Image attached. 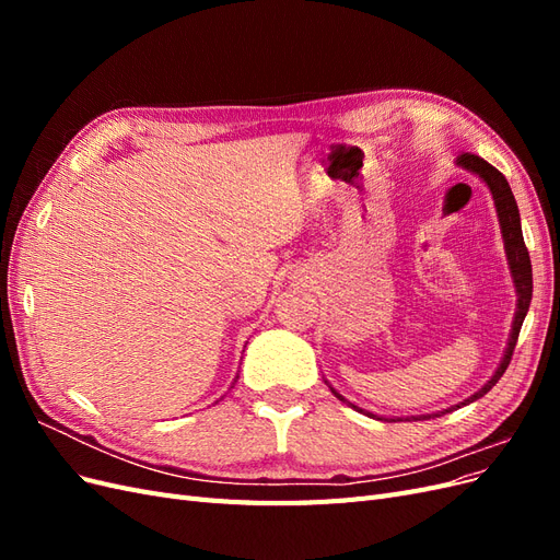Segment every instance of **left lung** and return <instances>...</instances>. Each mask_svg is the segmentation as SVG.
Here are the masks:
<instances>
[{"label": "left lung", "instance_id": "left-lung-1", "mask_svg": "<svg viewBox=\"0 0 560 560\" xmlns=\"http://www.w3.org/2000/svg\"><path fill=\"white\" fill-rule=\"evenodd\" d=\"M457 165L465 167L467 173L477 175L488 189L490 194H493V202H495V212H498V222H500V231H502V241H504V254H506V264H510V273H512V280H514V290H516V313H514V322H512V331H510V343H506L504 348V354L502 360L495 369V374L490 376V381L477 389L471 397H467L465 401L451 406V409H460V406H467L471 401L481 399L490 387H493L502 374L506 371V366H510L512 362V354H514V348H516V338H518V331H521V325L525 319V313H528L530 308V299H533V266H530V254L528 249H525V243H523V231H521V214H518V206H516V198L510 189V182L504 179V175L498 171V167H493L490 163H486L483 159L474 156V154H463L460 159H457ZM329 385V381H325ZM329 389L334 393L336 399L346 401L348 406H352V409H358L360 413H366L371 418H378L374 413H369L364 409H360V406L350 404L341 393H336V389L329 385ZM451 409H444V411H436V413H428V416H411V418H378V420H389V422H397V420H430V418H439L442 413H448Z\"/></svg>", "mask_w": 560, "mask_h": 560}]
</instances>
